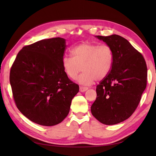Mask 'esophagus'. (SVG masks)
Instances as JSON below:
<instances>
[{
  "label": "esophagus",
  "instance_id": "34e87169",
  "mask_svg": "<svg viewBox=\"0 0 156 156\" xmlns=\"http://www.w3.org/2000/svg\"><path fill=\"white\" fill-rule=\"evenodd\" d=\"M88 89V87H83V86H81L80 87V88H79V90H80V92H84V91H86V90H87Z\"/></svg>",
  "mask_w": 156,
  "mask_h": 156
}]
</instances>
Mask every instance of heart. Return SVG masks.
Masks as SVG:
<instances>
[{
  "instance_id": "heart-1",
  "label": "heart",
  "mask_w": 156,
  "mask_h": 156,
  "mask_svg": "<svg viewBox=\"0 0 156 156\" xmlns=\"http://www.w3.org/2000/svg\"><path fill=\"white\" fill-rule=\"evenodd\" d=\"M71 56L62 58V67L65 73L72 79H75L79 73L84 72L78 78L83 84H92L105 78L111 72L114 55L112 49L106 44L84 42L71 50Z\"/></svg>"
}]
</instances>
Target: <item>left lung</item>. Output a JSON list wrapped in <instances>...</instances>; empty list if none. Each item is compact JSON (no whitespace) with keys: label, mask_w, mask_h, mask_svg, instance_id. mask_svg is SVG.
<instances>
[{"label":"left lung","mask_w":156,"mask_h":156,"mask_svg":"<svg viewBox=\"0 0 156 156\" xmlns=\"http://www.w3.org/2000/svg\"><path fill=\"white\" fill-rule=\"evenodd\" d=\"M96 37L111 47L114 60L111 72L96 87L91 112L101 123L114 125L129 118L138 107L147 83V66L142 54L124 37Z\"/></svg>","instance_id":"obj_1"}]
</instances>
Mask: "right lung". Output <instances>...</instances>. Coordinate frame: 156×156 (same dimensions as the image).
I'll list each match as a JSON object with an SVG mask.
<instances>
[{
    "label": "right lung",
    "mask_w": 156,
    "mask_h": 156,
    "mask_svg": "<svg viewBox=\"0 0 156 156\" xmlns=\"http://www.w3.org/2000/svg\"><path fill=\"white\" fill-rule=\"evenodd\" d=\"M66 40H42L23 47L12 66L10 82L13 97L22 114L36 124L52 126L69 112L79 87L62 67Z\"/></svg>",
    "instance_id": "1"
}]
</instances>
